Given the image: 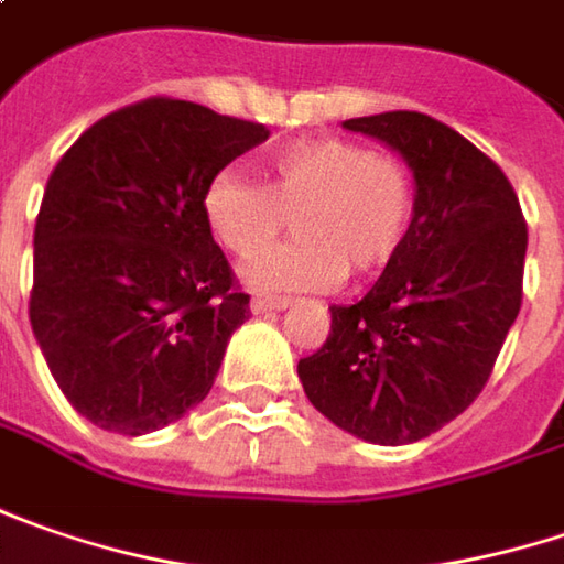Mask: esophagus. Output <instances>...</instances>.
Wrapping results in <instances>:
<instances>
[{"mask_svg":"<svg viewBox=\"0 0 564 564\" xmlns=\"http://www.w3.org/2000/svg\"><path fill=\"white\" fill-rule=\"evenodd\" d=\"M290 306L286 296H252V312L256 315H268V312H281Z\"/></svg>","mask_w":564,"mask_h":564,"instance_id":"34e87169","label":"esophagus"}]
</instances>
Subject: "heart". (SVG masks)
I'll return each instance as SVG.
<instances>
[{"label": "heart", "mask_w": 564, "mask_h": 564, "mask_svg": "<svg viewBox=\"0 0 564 564\" xmlns=\"http://www.w3.org/2000/svg\"><path fill=\"white\" fill-rule=\"evenodd\" d=\"M413 185L404 163L381 158L350 138H308L278 151L264 185L242 173H217L205 192V217L224 249L260 258L297 217L303 243L246 268L261 293L334 290L347 268L381 271L404 242Z\"/></svg>", "instance_id": "obj_1"}]
</instances>
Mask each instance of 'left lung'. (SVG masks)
I'll return each mask as SVG.
<instances>
[{"mask_svg": "<svg viewBox=\"0 0 564 564\" xmlns=\"http://www.w3.org/2000/svg\"><path fill=\"white\" fill-rule=\"evenodd\" d=\"M344 129L398 151L413 217L376 286L330 306V334L296 372L330 423L372 445H410L477 401L521 312L527 224L502 170L426 112Z\"/></svg>", "mask_w": 564, "mask_h": 564, "instance_id": "obj_1", "label": "left lung"}]
</instances>
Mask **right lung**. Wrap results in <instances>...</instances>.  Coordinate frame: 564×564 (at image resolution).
Masks as SVG:
<instances>
[{"label":"right lung","mask_w":564,"mask_h":564,"mask_svg":"<svg viewBox=\"0 0 564 564\" xmlns=\"http://www.w3.org/2000/svg\"><path fill=\"white\" fill-rule=\"evenodd\" d=\"M268 135L151 97L94 122L56 163L34 227L31 328L94 426L144 435L208 398L249 296L210 236L205 192Z\"/></svg>","instance_id":"add662e5"}]
</instances>
